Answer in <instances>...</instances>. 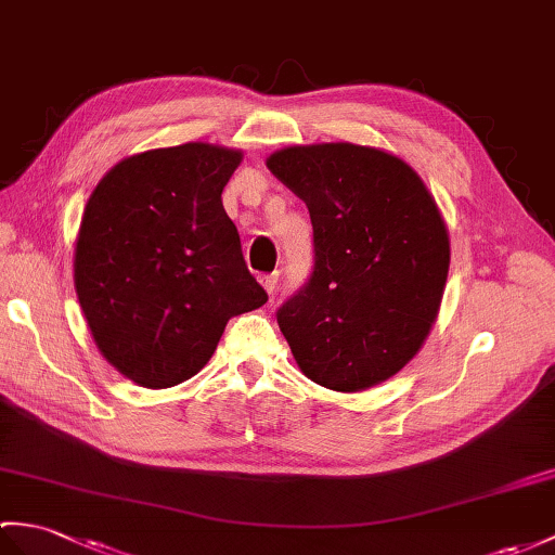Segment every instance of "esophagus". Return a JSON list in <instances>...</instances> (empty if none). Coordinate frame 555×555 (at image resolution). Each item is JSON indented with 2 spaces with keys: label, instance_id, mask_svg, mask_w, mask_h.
Returning a JSON list of instances; mask_svg holds the SVG:
<instances>
[{
  "label": "esophagus",
  "instance_id": "esophagus-1",
  "mask_svg": "<svg viewBox=\"0 0 555 555\" xmlns=\"http://www.w3.org/2000/svg\"><path fill=\"white\" fill-rule=\"evenodd\" d=\"M260 283H262L264 291H267L269 295H274L276 286H279V272H274V274H262V276H260Z\"/></svg>",
  "mask_w": 555,
  "mask_h": 555
}]
</instances>
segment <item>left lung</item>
<instances>
[{"label": "left lung", "mask_w": 555, "mask_h": 555, "mask_svg": "<svg viewBox=\"0 0 555 555\" xmlns=\"http://www.w3.org/2000/svg\"><path fill=\"white\" fill-rule=\"evenodd\" d=\"M267 167L302 198L314 267L276 321L307 378L338 392L388 380L414 357L442 302L449 234L423 179L371 146H288Z\"/></svg>", "instance_id": "left-lung-1"}]
</instances>
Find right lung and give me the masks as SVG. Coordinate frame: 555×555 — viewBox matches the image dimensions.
<instances>
[{
  "label": "right lung",
  "mask_w": 555,
  "mask_h": 555,
  "mask_svg": "<svg viewBox=\"0 0 555 555\" xmlns=\"http://www.w3.org/2000/svg\"><path fill=\"white\" fill-rule=\"evenodd\" d=\"M241 158L201 141L137 153L87 201L77 300L101 354L144 388L196 376L227 321L267 302L222 205Z\"/></svg>",
  "instance_id": "right-lung-1"
}]
</instances>
